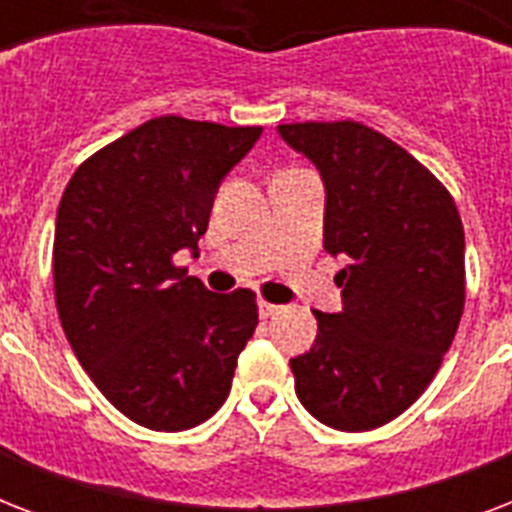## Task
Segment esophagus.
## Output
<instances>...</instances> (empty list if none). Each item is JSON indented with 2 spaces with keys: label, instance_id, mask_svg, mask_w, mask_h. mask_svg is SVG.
I'll use <instances>...</instances> for the list:
<instances>
[{
  "label": "esophagus",
  "instance_id": "34e87169",
  "mask_svg": "<svg viewBox=\"0 0 512 512\" xmlns=\"http://www.w3.org/2000/svg\"><path fill=\"white\" fill-rule=\"evenodd\" d=\"M257 311H260L263 319H271V316H276V313L281 311V305H273L268 303V300H257Z\"/></svg>",
  "mask_w": 512,
  "mask_h": 512
}]
</instances>
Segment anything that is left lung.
Returning <instances> with one entry per match:
<instances>
[{"label": "left lung", "mask_w": 512, "mask_h": 512, "mask_svg": "<svg viewBox=\"0 0 512 512\" xmlns=\"http://www.w3.org/2000/svg\"><path fill=\"white\" fill-rule=\"evenodd\" d=\"M324 183V249L342 311L289 358L300 404L329 428H380L422 396L460 327L465 231L444 185L358 122L279 124Z\"/></svg>", "instance_id": "8db88e82"}]
</instances>
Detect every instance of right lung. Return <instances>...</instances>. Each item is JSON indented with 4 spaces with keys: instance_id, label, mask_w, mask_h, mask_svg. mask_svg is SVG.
<instances>
[{
    "instance_id": "right-lung-1",
    "label": "right lung",
    "mask_w": 512,
    "mask_h": 512,
    "mask_svg": "<svg viewBox=\"0 0 512 512\" xmlns=\"http://www.w3.org/2000/svg\"><path fill=\"white\" fill-rule=\"evenodd\" d=\"M263 127L159 116L68 180L55 220V303L79 364L143 428L175 433L223 406L255 335V292H209L180 249L199 252L223 177Z\"/></svg>"
}]
</instances>
